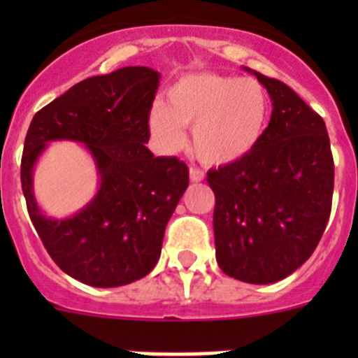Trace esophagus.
Wrapping results in <instances>:
<instances>
[{
  "label": "esophagus",
  "instance_id": "1",
  "mask_svg": "<svg viewBox=\"0 0 358 358\" xmlns=\"http://www.w3.org/2000/svg\"><path fill=\"white\" fill-rule=\"evenodd\" d=\"M202 179H204V172H202L201 169H197V166H192V169H189V181L201 182Z\"/></svg>",
  "mask_w": 358,
  "mask_h": 358
}]
</instances>
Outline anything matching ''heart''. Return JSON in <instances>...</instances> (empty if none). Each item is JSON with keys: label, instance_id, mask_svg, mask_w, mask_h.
I'll list each match as a JSON object with an SVG mask.
<instances>
[{"label": "heart", "instance_id": "heart-1", "mask_svg": "<svg viewBox=\"0 0 358 358\" xmlns=\"http://www.w3.org/2000/svg\"><path fill=\"white\" fill-rule=\"evenodd\" d=\"M268 116L267 90L255 78L195 73L170 85L169 103H152L148 129L163 150L172 152L185 143V127H192L195 156L211 166H226L258 147Z\"/></svg>", "mask_w": 358, "mask_h": 358}]
</instances>
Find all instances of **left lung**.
<instances>
[{
  "label": "left lung",
  "mask_w": 358,
  "mask_h": 358,
  "mask_svg": "<svg viewBox=\"0 0 358 358\" xmlns=\"http://www.w3.org/2000/svg\"><path fill=\"white\" fill-rule=\"evenodd\" d=\"M252 73L273 100L268 127L248 157L211 169L208 185L218 267L267 285L292 274L317 248L331 211L334 157L321 116L287 84Z\"/></svg>",
  "instance_id": "8db88e82"
}]
</instances>
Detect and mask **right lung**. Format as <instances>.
Returning a JSON list of instances; mask_svg holds the SVG:
<instances>
[{
    "label": "right lung",
    "mask_w": 358,
    "mask_h": 358,
    "mask_svg": "<svg viewBox=\"0 0 358 358\" xmlns=\"http://www.w3.org/2000/svg\"><path fill=\"white\" fill-rule=\"evenodd\" d=\"M159 73L129 66L78 82L37 110L21 157V186L30 220L59 267L91 287H122L156 267L164 227L188 188V166L154 157L148 110ZM80 141L101 176L94 201L69 219L44 217L31 172L48 141Z\"/></svg>",
    "instance_id": "obj_1"
}]
</instances>
